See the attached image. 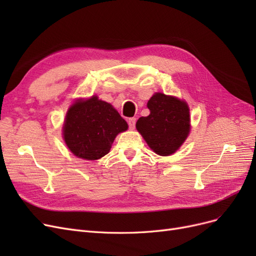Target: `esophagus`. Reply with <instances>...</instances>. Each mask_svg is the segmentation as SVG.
Masks as SVG:
<instances>
[{
    "mask_svg": "<svg viewBox=\"0 0 256 256\" xmlns=\"http://www.w3.org/2000/svg\"><path fill=\"white\" fill-rule=\"evenodd\" d=\"M136 120L134 118H131L128 120V125H129V128H130V129H134V127H136Z\"/></svg>",
    "mask_w": 256,
    "mask_h": 256,
    "instance_id": "esophagus-1",
    "label": "esophagus"
}]
</instances>
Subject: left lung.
Here are the masks:
<instances>
[{
  "mask_svg": "<svg viewBox=\"0 0 256 256\" xmlns=\"http://www.w3.org/2000/svg\"><path fill=\"white\" fill-rule=\"evenodd\" d=\"M150 114L136 122V129L150 148L160 156L175 152L190 131L189 108L184 102L161 92L147 102Z\"/></svg>",
  "mask_w": 256,
  "mask_h": 256,
  "instance_id": "1",
  "label": "left lung"
}]
</instances>
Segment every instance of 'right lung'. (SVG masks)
Masks as SVG:
<instances>
[{
  "label": "right lung",
  "mask_w": 256,
  "mask_h": 256,
  "mask_svg": "<svg viewBox=\"0 0 256 256\" xmlns=\"http://www.w3.org/2000/svg\"><path fill=\"white\" fill-rule=\"evenodd\" d=\"M127 129L126 120L110 104L92 96L69 108L63 132L74 154L96 160L109 152L115 136Z\"/></svg>",
  "instance_id": "obj_1"
}]
</instances>
